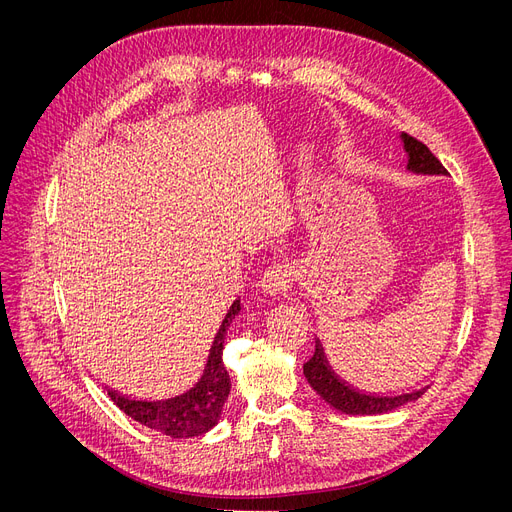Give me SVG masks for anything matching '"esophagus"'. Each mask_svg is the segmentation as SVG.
<instances>
[{"label": "esophagus", "instance_id": "obj_1", "mask_svg": "<svg viewBox=\"0 0 512 512\" xmlns=\"http://www.w3.org/2000/svg\"><path fill=\"white\" fill-rule=\"evenodd\" d=\"M290 284V271L286 265H273L269 267L263 275H261V282L259 288L269 294V296H277L282 294Z\"/></svg>", "mask_w": 512, "mask_h": 512}]
</instances>
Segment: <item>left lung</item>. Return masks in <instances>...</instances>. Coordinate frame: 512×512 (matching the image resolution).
<instances>
[{
	"mask_svg": "<svg viewBox=\"0 0 512 512\" xmlns=\"http://www.w3.org/2000/svg\"><path fill=\"white\" fill-rule=\"evenodd\" d=\"M402 147L406 151V169L416 175H447V169L441 165V161L416 138L408 136L406 132L400 134ZM304 376L312 390L339 412L345 414H384L390 410H396L408 402H414L425 394V388H418L412 392L402 394H376L365 392L349 382H345L341 376L335 374L320 341L316 339L314 355L304 363Z\"/></svg>",
	"mask_w": 512,
	"mask_h": 512,
	"instance_id": "8db88e82",
	"label": "left lung"
}]
</instances>
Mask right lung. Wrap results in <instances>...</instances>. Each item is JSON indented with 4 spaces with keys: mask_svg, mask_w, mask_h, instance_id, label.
<instances>
[{
    "mask_svg": "<svg viewBox=\"0 0 512 512\" xmlns=\"http://www.w3.org/2000/svg\"><path fill=\"white\" fill-rule=\"evenodd\" d=\"M241 312V300L237 298L226 310L218 333L214 335L206 365L200 380L183 392L165 398H134L114 388L104 386L112 402L126 412L136 423L153 431L169 435L173 439L196 437L218 425L222 406L230 392V376L222 361V349L230 322Z\"/></svg>",
    "mask_w": 512,
    "mask_h": 512,
    "instance_id": "add662e5",
    "label": "right lung"
}]
</instances>
